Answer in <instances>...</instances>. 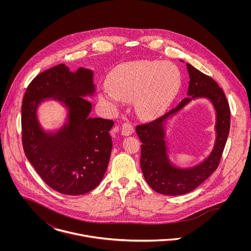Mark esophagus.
<instances>
[{
	"label": "esophagus",
	"instance_id": "1",
	"mask_svg": "<svg viewBox=\"0 0 251 251\" xmlns=\"http://www.w3.org/2000/svg\"><path fill=\"white\" fill-rule=\"evenodd\" d=\"M133 131H134V127H133V126L131 124L125 123L123 125V126H122V134L124 136H129V135H131L133 133Z\"/></svg>",
	"mask_w": 251,
	"mask_h": 251
}]
</instances>
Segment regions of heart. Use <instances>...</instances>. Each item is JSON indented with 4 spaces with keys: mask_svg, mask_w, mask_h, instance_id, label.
<instances>
[{
    "mask_svg": "<svg viewBox=\"0 0 251 251\" xmlns=\"http://www.w3.org/2000/svg\"><path fill=\"white\" fill-rule=\"evenodd\" d=\"M179 85V69L172 63L131 62L112 72L108 83L100 87V97L117 105L134 100L137 115L152 119L171 105Z\"/></svg>",
    "mask_w": 251,
    "mask_h": 251,
    "instance_id": "heart-1",
    "label": "heart"
}]
</instances>
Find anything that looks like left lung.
I'll return each mask as SVG.
<instances>
[{
  "mask_svg": "<svg viewBox=\"0 0 251 251\" xmlns=\"http://www.w3.org/2000/svg\"><path fill=\"white\" fill-rule=\"evenodd\" d=\"M186 68L189 74L187 98L159 119L136 127L137 135L142 142L140 164L144 178L154 191L170 196L182 195L194 190L215 172L230 130V108L222 89L213 78L190 64H186ZM196 99L208 100L214 108L215 144L212 151L202 162L190 168H181L171 160L166 125Z\"/></svg>",
  "mask_w": 251,
  "mask_h": 251,
  "instance_id": "obj_1",
  "label": "left lung"
}]
</instances>
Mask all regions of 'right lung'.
<instances>
[{
	"label": "right lung",
	"mask_w": 251,
	"mask_h": 251,
	"mask_svg": "<svg viewBox=\"0 0 251 251\" xmlns=\"http://www.w3.org/2000/svg\"><path fill=\"white\" fill-rule=\"evenodd\" d=\"M95 74L90 69L71 72L58 65L41 72L26 90L22 104V141L25 154L40 178L54 190L82 195L96 188L107 170L112 151L109 133L114 122L92 118L96 95ZM49 100L67 110L57 129H44L39 107Z\"/></svg>",
	"instance_id": "right-lung-1"
}]
</instances>
